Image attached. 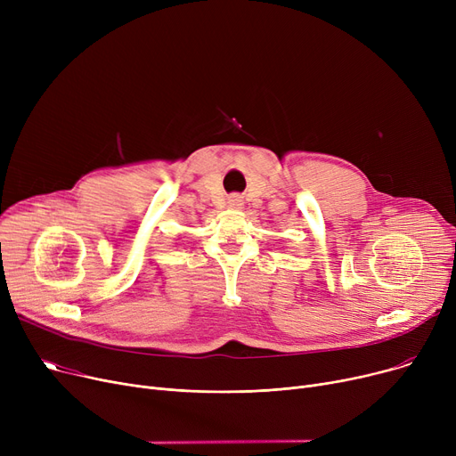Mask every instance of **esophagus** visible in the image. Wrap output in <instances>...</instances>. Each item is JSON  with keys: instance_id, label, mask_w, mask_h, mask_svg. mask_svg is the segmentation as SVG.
Here are the masks:
<instances>
[{"instance_id": "34e87169", "label": "esophagus", "mask_w": 456, "mask_h": 456, "mask_svg": "<svg viewBox=\"0 0 456 456\" xmlns=\"http://www.w3.org/2000/svg\"><path fill=\"white\" fill-rule=\"evenodd\" d=\"M227 205L231 207V208H242V205H244V200L240 198V196H231L229 198V201H227Z\"/></svg>"}]
</instances>
